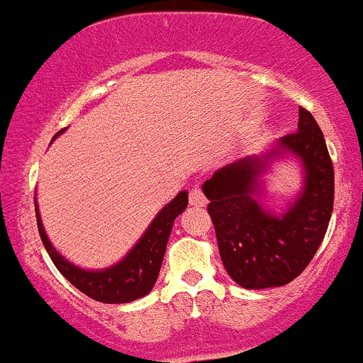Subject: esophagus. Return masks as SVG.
I'll list each match as a JSON object with an SVG mask.
<instances>
[{"label":"esophagus","instance_id":"esophagus-1","mask_svg":"<svg viewBox=\"0 0 363 363\" xmlns=\"http://www.w3.org/2000/svg\"><path fill=\"white\" fill-rule=\"evenodd\" d=\"M189 201H191V205H194V207H205V205H207V198H205L203 191H201L200 187H192L191 191H189Z\"/></svg>","mask_w":363,"mask_h":363}]
</instances>
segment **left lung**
I'll return each mask as SVG.
<instances>
[{
	"instance_id": "8db88e82",
	"label": "left lung",
	"mask_w": 363,
	"mask_h": 363,
	"mask_svg": "<svg viewBox=\"0 0 363 363\" xmlns=\"http://www.w3.org/2000/svg\"><path fill=\"white\" fill-rule=\"evenodd\" d=\"M306 167V189L284 216L252 200L262 162L245 158L223 167L203 184L209 216L225 271L245 289L289 284L311 264L327 233L335 201V169L323 133L300 107L298 130L278 142Z\"/></svg>"
}]
</instances>
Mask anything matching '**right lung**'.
I'll return each instance as SVG.
<instances>
[{"mask_svg":"<svg viewBox=\"0 0 363 363\" xmlns=\"http://www.w3.org/2000/svg\"><path fill=\"white\" fill-rule=\"evenodd\" d=\"M189 196L182 191L169 205H165L154 218L149 229L145 230L140 242L134 245L133 251L121 259L120 264L112 265L105 271H83L67 262L60 252L50 245L43 225H41L40 213L36 205L38 230H40L41 242L49 252L50 259L62 272L63 277L86 294L89 298L104 303H127L150 293L156 280H158L160 267H162L163 255H165L167 242L171 236L174 220L187 209Z\"/></svg>","mask_w":363,"mask_h":363,"instance_id":"right-lung-1","label":"right lung"}]
</instances>
